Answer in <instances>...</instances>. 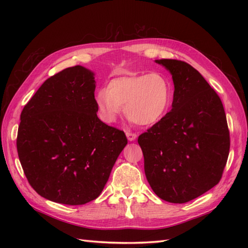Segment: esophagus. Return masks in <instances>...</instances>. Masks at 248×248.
<instances>
[{
  "label": "esophagus",
  "mask_w": 248,
  "mask_h": 248,
  "mask_svg": "<svg viewBox=\"0 0 248 248\" xmlns=\"http://www.w3.org/2000/svg\"><path fill=\"white\" fill-rule=\"evenodd\" d=\"M126 136H127V139H128V140L130 141L137 139V133H133L131 131H126Z\"/></svg>",
  "instance_id": "esophagus-1"
}]
</instances>
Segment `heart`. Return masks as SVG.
Here are the masks:
<instances>
[{"label":"heart","instance_id":"heart-1","mask_svg":"<svg viewBox=\"0 0 248 248\" xmlns=\"http://www.w3.org/2000/svg\"><path fill=\"white\" fill-rule=\"evenodd\" d=\"M95 101L106 122H114L124 107L125 116L134 124L148 126L166 114L170 101V85L161 73L111 79L107 89L96 93Z\"/></svg>","mask_w":248,"mask_h":248}]
</instances>
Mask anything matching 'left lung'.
Masks as SVG:
<instances>
[{
  "mask_svg": "<svg viewBox=\"0 0 248 248\" xmlns=\"http://www.w3.org/2000/svg\"><path fill=\"white\" fill-rule=\"evenodd\" d=\"M174 81L171 109L141 133L145 174L157 197L183 204L222 177L230 152V131L219 96L202 74L180 60H156Z\"/></svg>",
  "mask_w": 248,
  "mask_h": 248,
  "instance_id": "left-lung-1",
  "label": "left lung"
}]
</instances>
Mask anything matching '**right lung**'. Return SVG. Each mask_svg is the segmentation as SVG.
<instances>
[{
    "mask_svg": "<svg viewBox=\"0 0 248 248\" xmlns=\"http://www.w3.org/2000/svg\"><path fill=\"white\" fill-rule=\"evenodd\" d=\"M95 88L92 71L69 67L44 81L21 111L19 161L44 199L74 206L98 198L127 145L124 131L97 117Z\"/></svg>",
    "mask_w": 248,
    "mask_h": 248,
    "instance_id": "right-lung-1",
    "label": "right lung"
}]
</instances>
